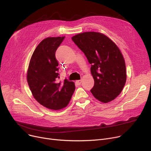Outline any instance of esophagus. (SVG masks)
I'll return each mask as SVG.
<instances>
[{
    "instance_id": "1",
    "label": "esophagus",
    "mask_w": 151,
    "mask_h": 151,
    "mask_svg": "<svg viewBox=\"0 0 151 151\" xmlns=\"http://www.w3.org/2000/svg\"><path fill=\"white\" fill-rule=\"evenodd\" d=\"M81 83H82V81H81V80H77V81H76V82H75V83H76L77 85H80V84H81Z\"/></svg>"
}]
</instances>
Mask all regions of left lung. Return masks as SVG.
I'll return each mask as SVG.
<instances>
[{"instance_id": "1", "label": "left lung", "mask_w": 151, "mask_h": 151, "mask_svg": "<svg viewBox=\"0 0 151 151\" xmlns=\"http://www.w3.org/2000/svg\"><path fill=\"white\" fill-rule=\"evenodd\" d=\"M71 40L91 64L93 96L103 103L114 100L122 91L127 78L125 60L119 49L108 37L95 32L77 34Z\"/></svg>"}]
</instances>
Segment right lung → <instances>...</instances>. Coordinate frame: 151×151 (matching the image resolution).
Returning a JSON list of instances; mask_svg holds the SVG:
<instances>
[{
    "mask_svg": "<svg viewBox=\"0 0 151 151\" xmlns=\"http://www.w3.org/2000/svg\"><path fill=\"white\" fill-rule=\"evenodd\" d=\"M64 38L48 37L42 40L32 55L27 71V83L34 97L53 110L66 107L75 90L73 81H58L59 63L55 54Z\"/></svg>",
    "mask_w": 151,
    "mask_h": 151,
    "instance_id": "right-lung-1",
    "label": "right lung"
}]
</instances>
